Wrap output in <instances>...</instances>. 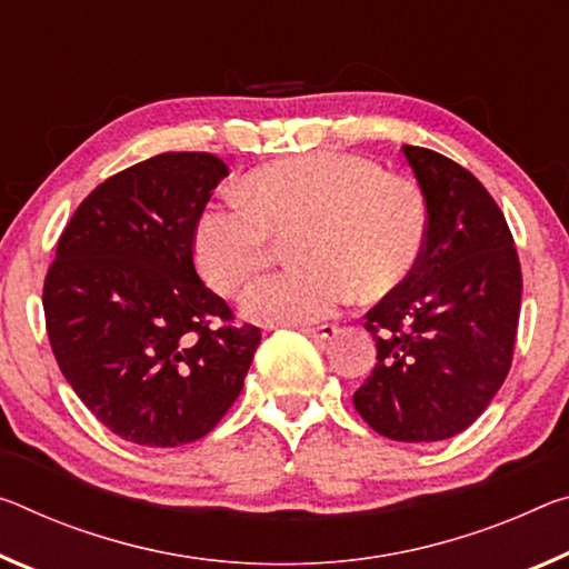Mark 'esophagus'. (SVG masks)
Here are the masks:
<instances>
[{
    "mask_svg": "<svg viewBox=\"0 0 569 569\" xmlns=\"http://www.w3.org/2000/svg\"><path fill=\"white\" fill-rule=\"evenodd\" d=\"M301 333H306V337H311L317 341H323V339L337 337L339 329L333 327V323H319V327H301Z\"/></svg>",
    "mask_w": 569,
    "mask_h": 569,
    "instance_id": "1",
    "label": "esophagus"
}]
</instances>
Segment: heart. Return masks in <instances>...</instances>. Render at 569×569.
Segmentation results:
<instances>
[{"mask_svg": "<svg viewBox=\"0 0 569 569\" xmlns=\"http://www.w3.org/2000/svg\"><path fill=\"white\" fill-rule=\"evenodd\" d=\"M240 200L207 204L194 224L204 281L238 296L268 266L273 236L291 240L286 273L258 283L242 313L268 327H301L359 299H385L418 268L428 242V202L408 177L375 161L317 151L252 169Z\"/></svg>", "mask_w": 569, "mask_h": 569, "instance_id": "1", "label": "heart"}]
</instances>
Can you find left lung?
<instances>
[{
  "label": "left lung",
  "instance_id": "8db88e82",
  "mask_svg": "<svg viewBox=\"0 0 569 569\" xmlns=\"http://www.w3.org/2000/svg\"><path fill=\"white\" fill-rule=\"evenodd\" d=\"M428 202L415 273L367 311L377 365L355 408L380 436L436 443L466 430L511 367L521 268L499 204L438 151L402 147Z\"/></svg>",
  "mask_w": 569,
  "mask_h": 569
}]
</instances>
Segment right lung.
I'll list each match as a JSON object with an SVG mask.
<instances>
[{
  "mask_svg": "<svg viewBox=\"0 0 569 569\" xmlns=\"http://www.w3.org/2000/svg\"><path fill=\"white\" fill-rule=\"evenodd\" d=\"M224 177V161L207 151L119 171L80 202L44 278L60 372L108 430L137 446L207 436L238 400L260 345V329L232 327L228 303L194 270V224Z\"/></svg>",
  "mask_w": 569,
  "mask_h": 569,
  "instance_id": "obj_1",
  "label": "right lung"
}]
</instances>
